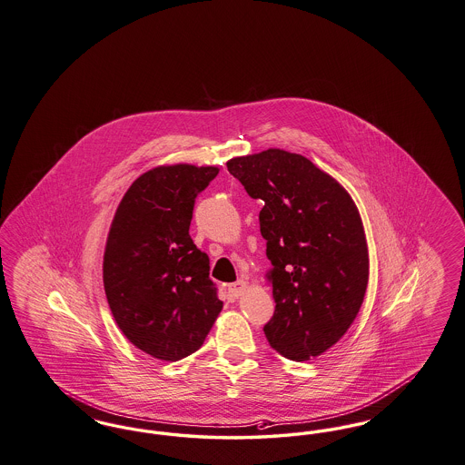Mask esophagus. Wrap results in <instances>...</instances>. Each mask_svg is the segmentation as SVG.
Returning <instances> with one entry per match:
<instances>
[{"mask_svg": "<svg viewBox=\"0 0 465 465\" xmlns=\"http://www.w3.org/2000/svg\"><path fill=\"white\" fill-rule=\"evenodd\" d=\"M245 289H247V282H243V280H237V282L230 283L228 292L232 294V298L239 299L242 294L245 292Z\"/></svg>", "mask_w": 465, "mask_h": 465, "instance_id": "obj_1", "label": "esophagus"}]
</instances>
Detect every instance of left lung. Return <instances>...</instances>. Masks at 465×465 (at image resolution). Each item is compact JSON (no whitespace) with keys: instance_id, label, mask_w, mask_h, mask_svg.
<instances>
[{"instance_id":"8db88e82","label":"left lung","mask_w":465,"mask_h":465,"mask_svg":"<svg viewBox=\"0 0 465 465\" xmlns=\"http://www.w3.org/2000/svg\"><path fill=\"white\" fill-rule=\"evenodd\" d=\"M264 205L260 228L272 261L270 346L306 361L348 332L369 283V249L350 193L306 157L268 149L226 163Z\"/></svg>"}]
</instances>
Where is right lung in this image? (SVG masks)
<instances>
[{"mask_svg":"<svg viewBox=\"0 0 465 465\" xmlns=\"http://www.w3.org/2000/svg\"><path fill=\"white\" fill-rule=\"evenodd\" d=\"M218 173L153 167L133 182L112 220L104 254L112 315L138 350L164 361L195 353L223 308L209 258L188 233L195 197Z\"/></svg>","mask_w":465,"mask_h":465,"instance_id":"add662e5","label":"right lung"}]
</instances>
